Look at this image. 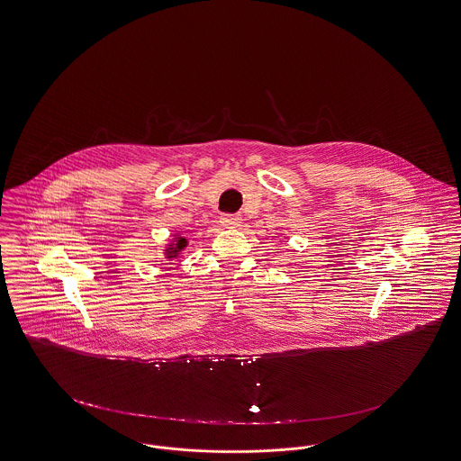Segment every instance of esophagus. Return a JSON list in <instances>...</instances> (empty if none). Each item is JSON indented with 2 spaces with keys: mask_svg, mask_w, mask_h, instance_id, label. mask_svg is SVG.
<instances>
[{
  "mask_svg": "<svg viewBox=\"0 0 461 461\" xmlns=\"http://www.w3.org/2000/svg\"><path fill=\"white\" fill-rule=\"evenodd\" d=\"M221 225L223 227H229V229H236L241 225V216L240 215H221L220 218Z\"/></svg>",
  "mask_w": 461,
  "mask_h": 461,
  "instance_id": "34e87169",
  "label": "esophagus"
}]
</instances>
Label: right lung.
<instances>
[{"label": "right lung", "instance_id": "right-lung-1", "mask_svg": "<svg viewBox=\"0 0 461 461\" xmlns=\"http://www.w3.org/2000/svg\"><path fill=\"white\" fill-rule=\"evenodd\" d=\"M186 238H182V236H176L169 245L166 246V249H164V255H166V258L167 260H173V258H176L182 251L185 249V246H186Z\"/></svg>", "mask_w": 461, "mask_h": 461}]
</instances>
